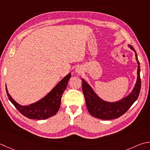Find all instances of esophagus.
<instances>
[{
  "mask_svg": "<svg viewBox=\"0 0 150 150\" xmlns=\"http://www.w3.org/2000/svg\"><path fill=\"white\" fill-rule=\"evenodd\" d=\"M75 71L77 73H81L83 71V68L81 66H77L75 69Z\"/></svg>",
  "mask_w": 150,
  "mask_h": 150,
  "instance_id": "esophagus-1",
  "label": "esophagus"
}]
</instances>
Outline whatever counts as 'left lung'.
<instances>
[{
    "mask_svg": "<svg viewBox=\"0 0 150 150\" xmlns=\"http://www.w3.org/2000/svg\"><path fill=\"white\" fill-rule=\"evenodd\" d=\"M128 47L135 53L137 67V79L134 86L131 92L124 98L114 102H109L102 99L90 85L82 78V89L86 101V107L92 116L101 120H112L119 118L127 112L139 96L141 86L140 72V62L138 59L136 51L131 45Z\"/></svg>",
    "mask_w": 150,
    "mask_h": 150,
    "instance_id": "8db88e82",
    "label": "left lung"
}]
</instances>
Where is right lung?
<instances>
[{"mask_svg":"<svg viewBox=\"0 0 150 150\" xmlns=\"http://www.w3.org/2000/svg\"><path fill=\"white\" fill-rule=\"evenodd\" d=\"M71 76V73H68L45 97L28 105H21L15 101L9 93L6 86V90L9 100L23 116L32 120H45L55 115L58 112L62 96Z\"/></svg>","mask_w":150,"mask_h":150,"instance_id":"obj_1","label":"right lung"}]
</instances>
